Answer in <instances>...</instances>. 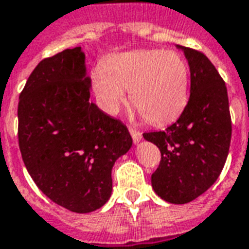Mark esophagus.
<instances>
[{
    "label": "esophagus",
    "instance_id": "esophagus-1",
    "mask_svg": "<svg viewBox=\"0 0 249 249\" xmlns=\"http://www.w3.org/2000/svg\"><path fill=\"white\" fill-rule=\"evenodd\" d=\"M129 132H130V135H132V139H133V141H135V142H139V141L142 139V135H141L140 130L135 129V128H129Z\"/></svg>",
    "mask_w": 249,
    "mask_h": 249
}]
</instances>
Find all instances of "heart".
<instances>
[{"mask_svg": "<svg viewBox=\"0 0 249 249\" xmlns=\"http://www.w3.org/2000/svg\"><path fill=\"white\" fill-rule=\"evenodd\" d=\"M100 107L114 114L129 90V101L142 119L164 124L178 117L185 107L189 71L175 52L144 49L109 57L92 73Z\"/></svg>", "mask_w": 249, "mask_h": 249, "instance_id": "1", "label": "heart"}]
</instances>
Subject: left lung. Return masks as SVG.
<instances>
[{
	"instance_id": "8db88e82",
	"label": "left lung",
	"mask_w": 249,
	"mask_h": 249,
	"mask_svg": "<svg viewBox=\"0 0 249 249\" xmlns=\"http://www.w3.org/2000/svg\"><path fill=\"white\" fill-rule=\"evenodd\" d=\"M191 71V94L183 113L165 130L145 132L160 149L152 187L168 203L192 201L213 185L230 152L232 123L224 80L201 52L178 46Z\"/></svg>"
}]
</instances>
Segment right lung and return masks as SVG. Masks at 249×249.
<instances>
[{"label": "right lung", "instance_id": "obj_1", "mask_svg": "<svg viewBox=\"0 0 249 249\" xmlns=\"http://www.w3.org/2000/svg\"><path fill=\"white\" fill-rule=\"evenodd\" d=\"M81 48L44 58L18 103V145L28 172L53 203L77 213L101 208L112 168L132 146L129 130L90 103Z\"/></svg>", "mask_w": 249, "mask_h": 249}]
</instances>
